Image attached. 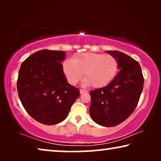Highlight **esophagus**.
<instances>
[{
  "instance_id": "obj_1",
  "label": "esophagus",
  "mask_w": 161,
  "mask_h": 161,
  "mask_svg": "<svg viewBox=\"0 0 161 161\" xmlns=\"http://www.w3.org/2000/svg\"><path fill=\"white\" fill-rule=\"evenodd\" d=\"M87 91H86V90H83V89H80V94H84V93H87Z\"/></svg>"
}]
</instances>
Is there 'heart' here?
Returning a JSON list of instances; mask_svg holds the SVG:
<instances>
[{
  "instance_id": "b5f03b06",
  "label": "heart",
  "mask_w": 161,
  "mask_h": 161,
  "mask_svg": "<svg viewBox=\"0 0 161 161\" xmlns=\"http://www.w3.org/2000/svg\"><path fill=\"white\" fill-rule=\"evenodd\" d=\"M62 69L71 85L77 84L84 72L83 84L102 88L109 84L115 78L119 64L117 59L110 55L84 53L75 55L72 59L65 60L62 64Z\"/></svg>"
}]
</instances>
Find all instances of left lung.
Returning <instances> with one entry per match:
<instances>
[{
  "label": "left lung",
  "instance_id": "left-lung-1",
  "mask_svg": "<svg viewBox=\"0 0 161 161\" xmlns=\"http://www.w3.org/2000/svg\"><path fill=\"white\" fill-rule=\"evenodd\" d=\"M117 59L119 71L106 86L90 92V116L103 127H114L127 119L135 110L144 86V78L138 61L124 53L108 50Z\"/></svg>",
  "mask_w": 161,
  "mask_h": 161
}]
</instances>
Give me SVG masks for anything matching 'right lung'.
Here are the masks:
<instances>
[{"mask_svg": "<svg viewBox=\"0 0 161 161\" xmlns=\"http://www.w3.org/2000/svg\"><path fill=\"white\" fill-rule=\"evenodd\" d=\"M61 50H42L22 63L17 79V92L27 113L37 122L53 125L67 117L80 92L70 85L61 62Z\"/></svg>", "mask_w": 161, "mask_h": 161, "instance_id": "1", "label": "right lung"}]
</instances>
